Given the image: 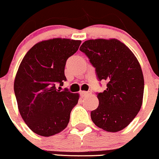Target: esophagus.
<instances>
[{
    "label": "esophagus",
    "instance_id": "1",
    "mask_svg": "<svg viewBox=\"0 0 159 159\" xmlns=\"http://www.w3.org/2000/svg\"><path fill=\"white\" fill-rule=\"evenodd\" d=\"M91 93H92L91 91H81V92H80V93H81V95L82 97L87 96V95H90Z\"/></svg>",
    "mask_w": 159,
    "mask_h": 159
}]
</instances>
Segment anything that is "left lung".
<instances>
[{
  "label": "left lung",
  "instance_id": "1",
  "mask_svg": "<svg viewBox=\"0 0 159 159\" xmlns=\"http://www.w3.org/2000/svg\"><path fill=\"white\" fill-rule=\"evenodd\" d=\"M80 50L95 68L98 80L107 81L106 90L98 93L99 106L91 111V120L107 132L123 129L143 104L144 78L139 62L116 39L87 40Z\"/></svg>",
  "mask_w": 159,
  "mask_h": 159
}]
</instances>
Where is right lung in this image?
<instances>
[{
    "label": "right lung",
    "instance_id": "right-lung-1",
    "mask_svg": "<svg viewBox=\"0 0 159 159\" xmlns=\"http://www.w3.org/2000/svg\"><path fill=\"white\" fill-rule=\"evenodd\" d=\"M81 43L61 38L39 42L20 65L13 84L18 109L28 127L39 136H52L65 129L78 103L79 93L60 91L56 85L66 81V61Z\"/></svg>",
    "mask_w": 159,
    "mask_h": 159
}]
</instances>
